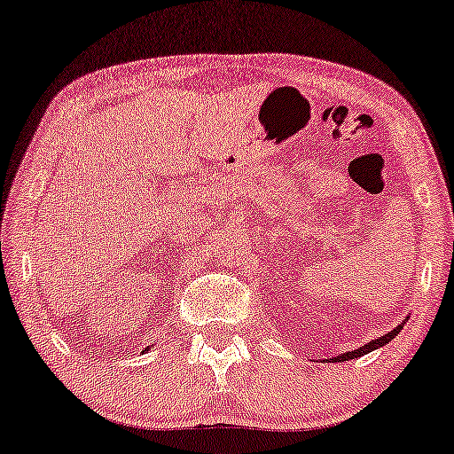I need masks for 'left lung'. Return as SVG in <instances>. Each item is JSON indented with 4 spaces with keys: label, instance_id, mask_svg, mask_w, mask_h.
I'll return each instance as SVG.
<instances>
[{
    "label": "left lung",
    "instance_id": "obj_1",
    "mask_svg": "<svg viewBox=\"0 0 454 454\" xmlns=\"http://www.w3.org/2000/svg\"><path fill=\"white\" fill-rule=\"evenodd\" d=\"M408 321V317L400 323L398 327H394L390 333H386V335H382V337H378V340H372L370 343H365V345H362V348H357V349H354V351H348V354H340V356H335V357H329V359H323V362H349V359H356V357H362V356H365V354H370V351H373V349H380V348H384V345H387L390 343L395 335L400 333V329L404 327V323Z\"/></svg>",
    "mask_w": 454,
    "mask_h": 454
}]
</instances>
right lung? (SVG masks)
<instances>
[{
    "mask_svg": "<svg viewBox=\"0 0 454 454\" xmlns=\"http://www.w3.org/2000/svg\"><path fill=\"white\" fill-rule=\"evenodd\" d=\"M145 351H149V348H145Z\"/></svg>",
    "mask_w": 454,
    "mask_h": 454,
    "instance_id": "obj_1",
    "label": "right lung"
}]
</instances>
